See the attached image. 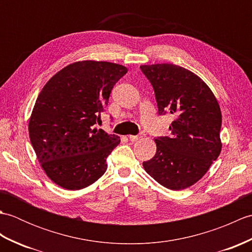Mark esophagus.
<instances>
[{"label": "esophagus", "instance_id": "obj_1", "mask_svg": "<svg viewBox=\"0 0 252 252\" xmlns=\"http://www.w3.org/2000/svg\"><path fill=\"white\" fill-rule=\"evenodd\" d=\"M142 137H143V134H141V135H130L129 140L131 142H136L137 140H140V138H142Z\"/></svg>", "mask_w": 252, "mask_h": 252}]
</instances>
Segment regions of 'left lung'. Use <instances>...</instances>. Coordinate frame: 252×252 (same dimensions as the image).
I'll return each mask as SVG.
<instances>
[{"mask_svg": "<svg viewBox=\"0 0 252 252\" xmlns=\"http://www.w3.org/2000/svg\"><path fill=\"white\" fill-rule=\"evenodd\" d=\"M151 81L160 115L170 114L171 135L156 138V155L143 167L172 190L197 183L222 149V114L211 89L189 69L174 63L142 65Z\"/></svg>", "mask_w": 252, "mask_h": 252, "instance_id": "8db88e82", "label": "left lung"}]
</instances>
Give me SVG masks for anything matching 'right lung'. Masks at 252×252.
<instances>
[{
    "label": "right lung",
    "instance_id": "right-lung-1",
    "mask_svg": "<svg viewBox=\"0 0 252 252\" xmlns=\"http://www.w3.org/2000/svg\"><path fill=\"white\" fill-rule=\"evenodd\" d=\"M127 68L104 61L63 67L42 89L29 119V137L49 179L69 190L95 183L120 137L94 127L112 88Z\"/></svg>",
    "mask_w": 252,
    "mask_h": 252
}]
</instances>
